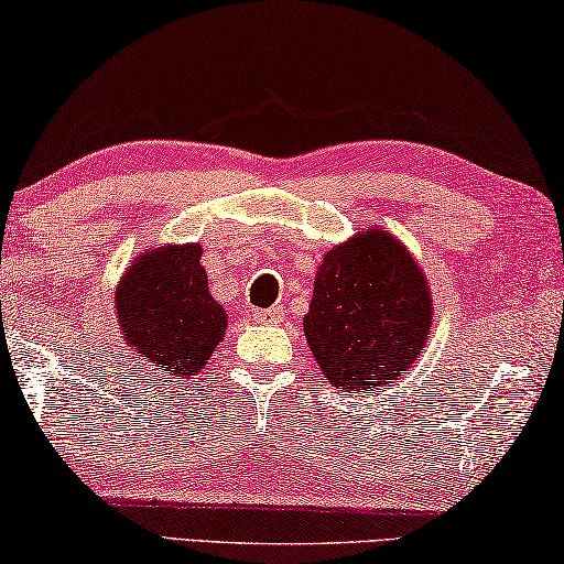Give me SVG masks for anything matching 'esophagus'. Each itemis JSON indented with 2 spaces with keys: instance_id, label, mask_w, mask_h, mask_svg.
<instances>
[{
  "instance_id": "1",
  "label": "esophagus",
  "mask_w": 564,
  "mask_h": 564,
  "mask_svg": "<svg viewBox=\"0 0 564 564\" xmlns=\"http://www.w3.org/2000/svg\"><path fill=\"white\" fill-rule=\"evenodd\" d=\"M275 318H281V311H279V308L253 311V321H256V324H273Z\"/></svg>"
}]
</instances>
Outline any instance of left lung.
<instances>
[{
    "label": "left lung",
    "instance_id": "8db88e82",
    "mask_svg": "<svg viewBox=\"0 0 564 564\" xmlns=\"http://www.w3.org/2000/svg\"><path fill=\"white\" fill-rule=\"evenodd\" d=\"M432 314L409 250L387 230L364 228L324 253L303 334L334 387L373 394L422 356Z\"/></svg>",
    "mask_w": 564,
    "mask_h": 564
}]
</instances>
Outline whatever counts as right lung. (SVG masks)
<instances>
[{
    "instance_id": "add662e5",
    "label": "right lung",
    "mask_w": 564,
    "mask_h": 564,
    "mask_svg": "<svg viewBox=\"0 0 564 564\" xmlns=\"http://www.w3.org/2000/svg\"><path fill=\"white\" fill-rule=\"evenodd\" d=\"M200 256L198 243L148 250L115 291L124 344L173 379L198 377L228 326L226 308L208 291Z\"/></svg>"
}]
</instances>
